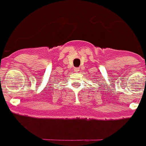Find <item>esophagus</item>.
Wrapping results in <instances>:
<instances>
[{
  "label": "esophagus",
  "instance_id": "34e87169",
  "mask_svg": "<svg viewBox=\"0 0 146 146\" xmlns=\"http://www.w3.org/2000/svg\"><path fill=\"white\" fill-rule=\"evenodd\" d=\"M74 71H75V72H78V71H80L79 67H76V68H74Z\"/></svg>",
  "mask_w": 146,
  "mask_h": 146
}]
</instances>
